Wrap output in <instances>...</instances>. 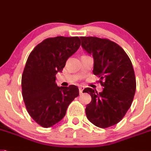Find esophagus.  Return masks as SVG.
<instances>
[{
  "instance_id": "esophagus-1",
  "label": "esophagus",
  "mask_w": 151,
  "mask_h": 151,
  "mask_svg": "<svg viewBox=\"0 0 151 151\" xmlns=\"http://www.w3.org/2000/svg\"><path fill=\"white\" fill-rule=\"evenodd\" d=\"M83 90H84V87H83V86H79V92H80V93H83Z\"/></svg>"
}]
</instances>
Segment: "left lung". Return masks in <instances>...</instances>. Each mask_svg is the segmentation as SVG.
Wrapping results in <instances>:
<instances>
[{"instance_id":"8db88e82","label":"left lung","mask_w":151,"mask_h":151,"mask_svg":"<svg viewBox=\"0 0 151 151\" xmlns=\"http://www.w3.org/2000/svg\"><path fill=\"white\" fill-rule=\"evenodd\" d=\"M80 38L83 49L93 56V73L99 76L104 87L100 93L90 87L83 91L91 96V103L85 109L86 115L95 126L109 127L122 120L134 100L136 78L132 63L124 50L108 39Z\"/></svg>"}]
</instances>
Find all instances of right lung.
I'll return each mask as SVG.
<instances>
[{
  "mask_svg": "<svg viewBox=\"0 0 151 151\" xmlns=\"http://www.w3.org/2000/svg\"><path fill=\"white\" fill-rule=\"evenodd\" d=\"M81 46L78 37H56L43 40L31 51L21 79L27 111L39 125L47 128L60 121L68 106L79 95L75 85L58 87L56 74Z\"/></svg>",
  "mask_w": 151,
  "mask_h": 151,
  "instance_id": "obj_1",
  "label": "right lung"
}]
</instances>
